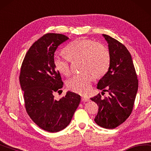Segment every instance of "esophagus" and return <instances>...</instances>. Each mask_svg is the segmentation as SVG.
I'll return each mask as SVG.
<instances>
[{"mask_svg": "<svg viewBox=\"0 0 151 151\" xmlns=\"http://www.w3.org/2000/svg\"><path fill=\"white\" fill-rule=\"evenodd\" d=\"M90 99L88 97H86V96H83L82 97V101L83 102H88V101H89Z\"/></svg>", "mask_w": 151, "mask_h": 151, "instance_id": "1", "label": "esophagus"}]
</instances>
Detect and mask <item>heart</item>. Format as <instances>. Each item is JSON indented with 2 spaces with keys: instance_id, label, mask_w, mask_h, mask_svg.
<instances>
[{
  "instance_id": "1",
  "label": "heart",
  "mask_w": 151,
  "mask_h": 151,
  "mask_svg": "<svg viewBox=\"0 0 151 151\" xmlns=\"http://www.w3.org/2000/svg\"><path fill=\"white\" fill-rule=\"evenodd\" d=\"M67 57H55L54 66L60 73L68 76L70 73V61L82 60L81 69L84 72L74 75L67 81L68 89L85 94L91 89L93 75L96 78L108 72L110 56L104 45L90 40L77 39L69 43L65 49Z\"/></svg>"
}]
</instances>
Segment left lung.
<instances>
[{"label":"left lung","instance_id":"1","mask_svg":"<svg viewBox=\"0 0 151 151\" xmlns=\"http://www.w3.org/2000/svg\"><path fill=\"white\" fill-rule=\"evenodd\" d=\"M108 44L110 63L108 72L100 79L97 88L108 92L91 98L98 106L94 121L100 127L114 129L130 116L138 90V80L131 55L122 43L102 34Z\"/></svg>","mask_w":151,"mask_h":151}]
</instances>
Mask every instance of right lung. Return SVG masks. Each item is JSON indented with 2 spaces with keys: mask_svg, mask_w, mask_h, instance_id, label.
<instances>
[{
  "mask_svg": "<svg viewBox=\"0 0 151 151\" xmlns=\"http://www.w3.org/2000/svg\"><path fill=\"white\" fill-rule=\"evenodd\" d=\"M68 39L59 34L44 35L29 49L21 67L20 83L27 113L35 124L51 133L67 127L81 102V96L70 91L59 100L54 99V93L63 86L54 66L55 52Z\"/></svg>",
  "mask_w": 151,
  "mask_h": 151,
  "instance_id": "right-lung-1",
  "label": "right lung"
}]
</instances>
